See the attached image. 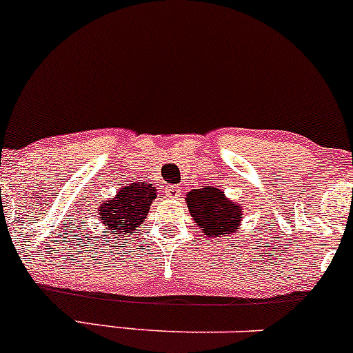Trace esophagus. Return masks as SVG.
<instances>
[{
	"label": "esophagus",
	"instance_id": "34e87169",
	"mask_svg": "<svg viewBox=\"0 0 353 353\" xmlns=\"http://www.w3.org/2000/svg\"><path fill=\"white\" fill-rule=\"evenodd\" d=\"M168 197H170V199H177V197H181V188L179 185H168Z\"/></svg>",
	"mask_w": 353,
	"mask_h": 353
}]
</instances>
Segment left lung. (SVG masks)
Listing matches in <instances>:
<instances>
[{
    "mask_svg": "<svg viewBox=\"0 0 353 353\" xmlns=\"http://www.w3.org/2000/svg\"><path fill=\"white\" fill-rule=\"evenodd\" d=\"M191 218L197 226L208 236H228L239 230L241 226L243 208L239 204L231 203L224 192L218 188L192 189L185 194Z\"/></svg>",
    "mask_w": 353,
    "mask_h": 353,
    "instance_id": "1",
    "label": "left lung"
}]
</instances>
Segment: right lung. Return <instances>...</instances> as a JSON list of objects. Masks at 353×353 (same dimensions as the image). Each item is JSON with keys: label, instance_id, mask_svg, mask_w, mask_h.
Returning a JSON list of instances; mask_svg holds the SVG:
<instances>
[{"label": "right lung", "instance_id": "obj_1", "mask_svg": "<svg viewBox=\"0 0 353 353\" xmlns=\"http://www.w3.org/2000/svg\"><path fill=\"white\" fill-rule=\"evenodd\" d=\"M156 197L157 189L152 183H130L123 185L114 197L102 201L99 204V219L105 230L110 231L103 239L114 241L115 238L132 234L142 226Z\"/></svg>", "mask_w": 353, "mask_h": 353}]
</instances>
